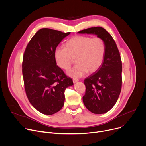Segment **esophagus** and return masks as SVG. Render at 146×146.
I'll return each instance as SVG.
<instances>
[{"instance_id":"34e87169","label":"esophagus","mask_w":146,"mask_h":146,"mask_svg":"<svg viewBox=\"0 0 146 146\" xmlns=\"http://www.w3.org/2000/svg\"><path fill=\"white\" fill-rule=\"evenodd\" d=\"M72 81H73V82L75 84V83H76V82L79 81V80H78V79H76V78H74V79L72 80Z\"/></svg>"}]
</instances>
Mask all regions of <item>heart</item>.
<instances>
[{
    "mask_svg": "<svg viewBox=\"0 0 146 146\" xmlns=\"http://www.w3.org/2000/svg\"><path fill=\"white\" fill-rule=\"evenodd\" d=\"M65 47L55 50V61L60 68L66 71L75 59L77 64L67 72V75L74 78L98 70L104 61L106 52L105 44L101 38L85 36H74L66 42Z\"/></svg>",
    "mask_w": 146,
    "mask_h": 146,
    "instance_id": "1",
    "label": "heart"
}]
</instances>
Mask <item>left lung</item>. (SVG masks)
<instances>
[{
	"label": "left lung",
	"instance_id": "8db88e82",
	"mask_svg": "<svg viewBox=\"0 0 146 146\" xmlns=\"http://www.w3.org/2000/svg\"><path fill=\"white\" fill-rule=\"evenodd\" d=\"M78 33L96 35L105 44L104 61L98 70L85 80L86 92L82 98L89 111L104 114L114 106L120 94L122 65L120 53L111 36L101 27L88 28Z\"/></svg>",
	"mask_w": 146,
	"mask_h": 146
}]
</instances>
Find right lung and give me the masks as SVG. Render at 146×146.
<instances>
[{"mask_svg":"<svg viewBox=\"0 0 146 146\" xmlns=\"http://www.w3.org/2000/svg\"><path fill=\"white\" fill-rule=\"evenodd\" d=\"M70 32L44 28L29 42L22 64L25 91L31 104L40 113L51 115L62 108L65 89L74 85L57 65L54 51Z\"/></svg>","mask_w":146,"mask_h":146,"instance_id":"add662e5","label":"right lung"}]
</instances>
